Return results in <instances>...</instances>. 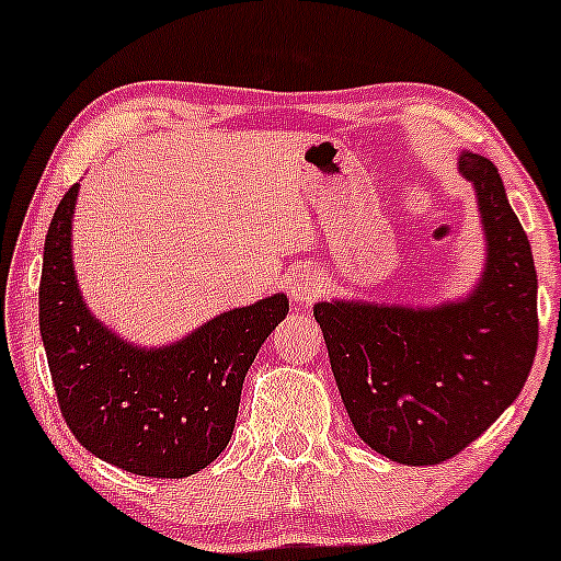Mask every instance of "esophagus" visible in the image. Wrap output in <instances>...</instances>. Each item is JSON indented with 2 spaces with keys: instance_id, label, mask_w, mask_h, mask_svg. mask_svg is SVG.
Here are the masks:
<instances>
[{
  "instance_id": "1",
  "label": "esophagus",
  "mask_w": 561,
  "mask_h": 561,
  "mask_svg": "<svg viewBox=\"0 0 561 561\" xmlns=\"http://www.w3.org/2000/svg\"><path fill=\"white\" fill-rule=\"evenodd\" d=\"M320 291H323V278L318 275V270H297L291 280H288V297L297 301V305H310Z\"/></svg>"
}]
</instances>
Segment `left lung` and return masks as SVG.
Listing matches in <instances>:
<instances>
[{
	"mask_svg": "<svg viewBox=\"0 0 561 561\" xmlns=\"http://www.w3.org/2000/svg\"><path fill=\"white\" fill-rule=\"evenodd\" d=\"M484 236L467 297L439 305L331 299L312 307L352 426L405 467L448 461L519 398L538 350L530 241L495 163L463 150Z\"/></svg>",
	"mask_w": 561,
	"mask_h": 561,
	"instance_id": "8db88e82",
	"label": "left lung"
}]
</instances>
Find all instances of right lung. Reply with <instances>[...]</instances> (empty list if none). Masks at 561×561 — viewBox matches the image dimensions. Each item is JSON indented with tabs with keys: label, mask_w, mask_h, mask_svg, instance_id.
I'll return each instance as SVG.
<instances>
[{
	"label": "right lung",
	"mask_w": 561,
	"mask_h": 561,
	"mask_svg": "<svg viewBox=\"0 0 561 561\" xmlns=\"http://www.w3.org/2000/svg\"><path fill=\"white\" fill-rule=\"evenodd\" d=\"M79 182L44 238L39 331L62 419L92 456L140 477L182 480L230 443L256 352L288 314L286 294L219 312L161 347L127 342L87 307L73 267Z\"/></svg>",
	"instance_id": "add662e5"
}]
</instances>
